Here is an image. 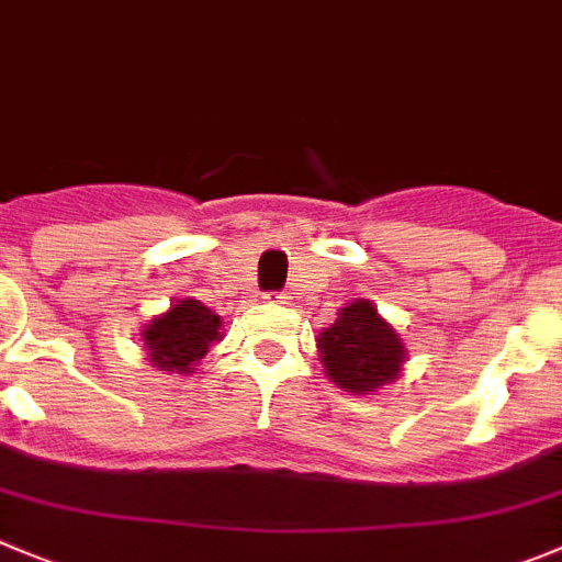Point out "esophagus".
I'll use <instances>...</instances> for the list:
<instances>
[{
    "label": "esophagus",
    "instance_id": "1",
    "mask_svg": "<svg viewBox=\"0 0 562 562\" xmlns=\"http://www.w3.org/2000/svg\"><path fill=\"white\" fill-rule=\"evenodd\" d=\"M263 299H269V302H277V305H285L288 293H266Z\"/></svg>",
    "mask_w": 562,
    "mask_h": 562
}]
</instances>
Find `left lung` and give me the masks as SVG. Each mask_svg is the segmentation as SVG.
Here are the masks:
<instances>
[{"label": "left lung", "instance_id": "obj_1", "mask_svg": "<svg viewBox=\"0 0 562 562\" xmlns=\"http://www.w3.org/2000/svg\"><path fill=\"white\" fill-rule=\"evenodd\" d=\"M324 374L349 393H374L396 382L407 349L400 333L376 313L369 299L340 307L335 324L318 335Z\"/></svg>", "mask_w": 562, "mask_h": 562}]
</instances>
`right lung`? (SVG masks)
<instances>
[{
    "instance_id": "add662e5",
    "label": "right lung",
    "mask_w": 562,
    "mask_h": 562,
    "mask_svg": "<svg viewBox=\"0 0 562 562\" xmlns=\"http://www.w3.org/2000/svg\"><path fill=\"white\" fill-rule=\"evenodd\" d=\"M157 371L193 374L213 340H222V318L196 299H180L140 333Z\"/></svg>"
}]
</instances>
